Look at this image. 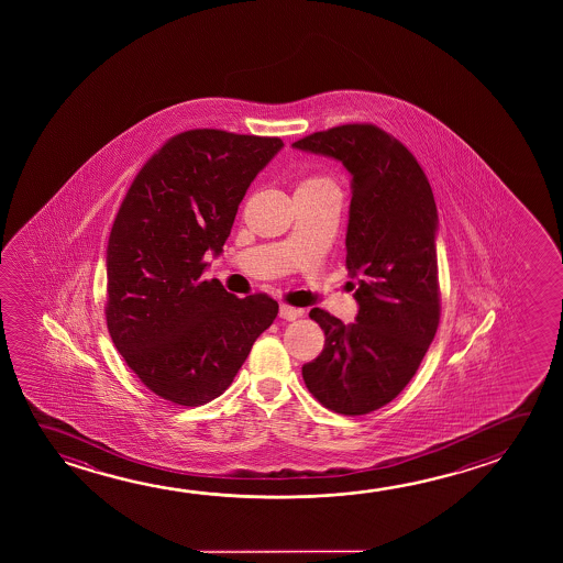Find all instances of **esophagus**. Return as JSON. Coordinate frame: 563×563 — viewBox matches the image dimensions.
<instances>
[{
	"label": "esophagus",
	"mask_w": 563,
	"mask_h": 563,
	"mask_svg": "<svg viewBox=\"0 0 563 563\" xmlns=\"http://www.w3.org/2000/svg\"><path fill=\"white\" fill-rule=\"evenodd\" d=\"M305 313V310L300 308H292V306L283 305L278 308V316L286 320V322H295L296 318H300Z\"/></svg>",
	"instance_id": "1"
}]
</instances>
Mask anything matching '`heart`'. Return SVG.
I'll return each mask as SVG.
<instances>
[{
    "mask_svg": "<svg viewBox=\"0 0 563 563\" xmlns=\"http://www.w3.org/2000/svg\"><path fill=\"white\" fill-rule=\"evenodd\" d=\"M298 188H335V185H333L332 180L322 178V176H310Z\"/></svg>",
    "mask_w": 563,
    "mask_h": 563,
    "instance_id": "1",
    "label": "heart"
}]
</instances>
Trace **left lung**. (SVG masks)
<instances>
[{
  "mask_svg": "<svg viewBox=\"0 0 563 563\" xmlns=\"http://www.w3.org/2000/svg\"><path fill=\"white\" fill-rule=\"evenodd\" d=\"M292 147L335 158L351 175L345 263L360 306L353 323L313 308L325 345L302 377L325 408L367 415L415 377L440 323L432 188L412 153L375 125H340Z\"/></svg>",
  "mask_w": 563,
  "mask_h": 563,
  "instance_id": "1",
  "label": "left lung"
}]
</instances>
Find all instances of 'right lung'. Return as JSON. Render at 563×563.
<instances>
[{
	"mask_svg": "<svg viewBox=\"0 0 563 563\" xmlns=\"http://www.w3.org/2000/svg\"><path fill=\"white\" fill-rule=\"evenodd\" d=\"M283 147L278 137L185 131L148 158L121 203L106 251L108 330L141 383L175 405L220 397L277 318L267 295L238 298L202 275Z\"/></svg>",
	"mask_w": 563,
	"mask_h": 563,
	"instance_id": "add662e5",
	"label": "right lung"
}]
</instances>
